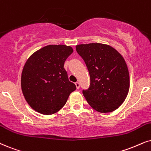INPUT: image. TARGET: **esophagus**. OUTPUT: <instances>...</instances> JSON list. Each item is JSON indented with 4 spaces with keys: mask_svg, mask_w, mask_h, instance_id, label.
Wrapping results in <instances>:
<instances>
[{
    "mask_svg": "<svg viewBox=\"0 0 151 151\" xmlns=\"http://www.w3.org/2000/svg\"><path fill=\"white\" fill-rule=\"evenodd\" d=\"M75 85H76V87H77V89H78V88H79V87H80V84H79V82H76V83H75Z\"/></svg>",
    "mask_w": 151,
    "mask_h": 151,
    "instance_id": "34e87169",
    "label": "esophagus"
}]
</instances>
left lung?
Returning <instances> with one entry per match:
<instances>
[{
    "instance_id": "obj_1",
    "label": "left lung",
    "mask_w": 151,
    "mask_h": 151,
    "mask_svg": "<svg viewBox=\"0 0 151 151\" xmlns=\"http://www.w3.org/2000/svg\"><path fill=\"white\" fill-rule=\"evenodd\" d=\"M76 50L89 72L90 86L82 91L88 103L101 113L116 110L129 88L128 69L123 56L111 46L99 43L77 45Z\"/></svg>"
}]
</instances>
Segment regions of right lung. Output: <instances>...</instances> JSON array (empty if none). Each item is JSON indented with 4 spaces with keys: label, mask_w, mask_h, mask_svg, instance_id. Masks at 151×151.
<instances>
[{
    "label": "right lung",
    "mask_w": 151,
    "mask_h": 151,
    "mask_svg": "<svg viewBox=\"0 0 151 151\" xmlns=\"http://www.w3.org/2000/svg\"><path fill=\"white\" fill-rule=\"evenodd\" d=\"M72 52L70 46L48 45L26 61L22 74V90L26 102L36 111L46 115L58 111L77 88L64 68Z\"/></svg>",
    "instance_id": "right-lung-1"
}]
</instances>
